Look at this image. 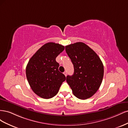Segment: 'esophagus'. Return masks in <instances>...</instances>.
Here are the masks:
<instances>
[{
  "label": "esophagus",
  "instance_id": "34e87169",
  "mask_svg": "<svg viewBox=\"0 0 128 128\" xmlns=\"http://www.w3.org/2000/svg\"><path fill=\"white\" fill-rule=\"evenodd\" d=\"M64 75L66 76H67V72L66 71H65L64 72Z\"/></svg>",
  "mask_w": 128,
  "mask_h": 128
}]
</instances>
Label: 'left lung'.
<instances>
[{
    "label": "left lung",
    "mask_w": 128,
    "mask_h": 128,
    "mask_svg": "<svg viewBox=\"0 0 128 128\" xmlns=\"http://www.w3.org/2000/svg\"><path fill=\"white\" fill-rule=\"evenodd\" d=\"M65 50L74 65V72L68 75L66 81L73 94L85 100L98 91L104 76V66L96 53L82 42L65 46Z\"/></svg>",
    "instance_id": "8db88e82"
}]
</instances>
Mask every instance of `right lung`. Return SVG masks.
<instances>
[{
  "label": "right lung",
  "instance_id": "1",
  "mask_svg": "<svg viewBox=\"0 0 128 128\" xmlns=\"http://www.w3.org/2000/svg\"><path fill=\"white\" fill-rule=\"evenodd\" d=\"M64 46L55 42H48L30 58L26 67V76L32 90L44 99L54 96L59 91L66 76L59 71L56 58Z\"/></svg>",
  "mask_w": 128,
  "mask_h": 128
}]
</instances>
